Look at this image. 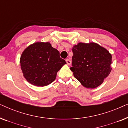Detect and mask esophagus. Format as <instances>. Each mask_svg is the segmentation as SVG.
I'll use <instances>...</instances> for the list:
<instances>
[{
	"label": "esophagus",
	"instance_id": "esophagus-1",
	"mask_svg": "<svg viewBox=\"0 0 128 128\" xmlns=\"http://www.w3.org/2000/svg\"><path fill=\"white\" fill-rule=\"evenodd\" d=\"M66 63H67V64H68V65H70L71 60H70V59H66Z\"/></svg>",
	"mask_w": 128,
	"mask_h": 128
}]
</instances>
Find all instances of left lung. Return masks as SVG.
Listing matches in <instances>:
<instances>
[{
  "label": "left lung",
  "mask_w": 128,
  "mask_h": 128,
  "mask_svg": "<svg viewBox=\"0 0 128 128\" xmlns=\"http://www.w3.org/2000/svg\"><path fill=\"white\" fill-rule=\"evenodd\" d=\"M74 78L86 88H94L103 83L111 72V54L98 44L78 43L72 48Z\"/></svg>",
  "instance_id": "1"
}]
</instances>
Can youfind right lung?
Segmentation results:
<instances>
[{"instance_id":"1","label":"right lung","mask_w":128,"mask_h":128,"mask_svg":"<svg viewBox=\"0 0 128 128\" xmlns=\"http://www.w3.org/2000/svg\"><path fill=\"white\" fill-rule=\"evenodd\" d=\"M21 69L28 82L45 86L55 80L57 72L66 64L59 52L48 42H36L29 45L20 57Z\"/></svg>"}]
</instances>
